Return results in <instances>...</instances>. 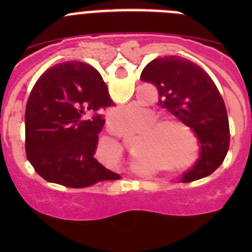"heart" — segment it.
I'll return each instance as SVG.
<instances>
[{
    "mask_svg": "<svg viewBox=\"0 0 252 252\" xmlns=\"http://www.w3.org/2000/svg\"><path fill=\"white\" fill-rule=\"evenodd\" d=\"M136 110L135 106L116 108L110 113V122L117 128H122ZM156 117L152 111H146L144 124L154 121ZM141 133L144 135L136 141L134 155L139 156L135 159L142 166L149 163V158H154L166 166L164 168L167 171L173 173L187 172L194 167V159L192 161L191 159L197 152L196 136L194 130L179 118L172 116L157 118L156 121L145 126Z\"/></svg>",
    "mask_w": 252,
    "mask_h": 252,
    "instance_id": "heart-1",
    "label": "heart"
}]
</instances>
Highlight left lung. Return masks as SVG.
Listing matches in <instances>:
<instances>
[{"label":"left lung","mask_w":252,"mask_h":252,"mask_svg":"<svg viewBox=\"0 0 252 252\" xmlns=\"http://www.w3.org/2000/svg\"><path fill=\"white\" fill-rule=\"evenodd\" d=\"M140 79L156 86L159 105L190 126L199 140V158L180 182L213 173L224 161L230 134L224 101L210 75L187 58L166 56L151 61Z\"/></svg>","instance_id":"left-lung-1"}]
</instances>
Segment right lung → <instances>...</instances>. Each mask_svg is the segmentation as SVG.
Instances as JSON below:
<instances>
[{"mask_svg": "<svg viewBox=\"0 0 252 252\" xmlns=\"http://www.w3.org/2000/svg\"><path fill=\"white\" fill-rule=\"evenodd\" d=\"M113 105L100 73L83 62L48 68L30 93L25 110V151L45 180L85 188L121 175L95 158L100 112Z\"/></svg>", "mask_w": 252, "mask_h": 252, "instance_id": "1", "label": "right lung"}]
</instances>
